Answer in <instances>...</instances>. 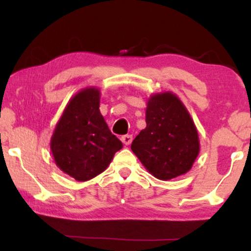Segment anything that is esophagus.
I'll return each instance as SVG.
<instances>
[{
    "label": "esophagus",
    "instance_id": "1",
    "mask_svg": "<svg viewBox=\"0 0 251 251\" xmlns=\"http://www.w3.org/2000/svg\"><path fill=\"white\" fill-rule=\"evenodd\" d=\"M121 140H122V143L125 144V145H130V144H131V142H132V136L131 135H125V136L121 137Z\"/></svg>",
    "mask_w": 251,
    "mask_h": 251
}]
</instances>
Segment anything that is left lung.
I'll use <instances>...</instances> for the list:
<instances>
[{
	"label": "left lung",
	"instance_id": "left-lung-1",
	"mask_svg": "<svg viewBox=\"0 0 251 251\" xmlns=\"http://www.w3.org/2000/svg\"><path fill=\"white\" fill-rule=\"evenodd\" d=\"M131 150L157 179L169 180L190 171L200 152V143L193 120L176 95L151 96L146 128L133 139Z\"/></svg>",
	"mask_w": 251,
	"mask_h": 251
}]
</instances>
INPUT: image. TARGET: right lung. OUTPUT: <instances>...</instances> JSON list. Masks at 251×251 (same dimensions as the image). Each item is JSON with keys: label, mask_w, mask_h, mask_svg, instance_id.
<instances>
[{"label": "right lung", "mask_w": 251, "mask_h": 251, "mask_svg": "<svg viewBox=\"0 0 251 251\" xmlns=\"http://www.w3.org/2000/svg\"><path fill=\"white\" fill-rule=\"evenodd\" d=\"M100 91L85 88L71 99L51 137L58 168L78 181L101 174L123 147L99 111Z\"/></svg>", "instance_id": "1"}]
</instances>
